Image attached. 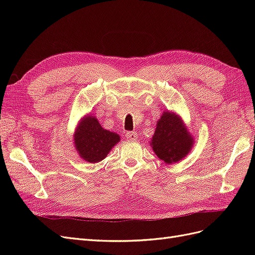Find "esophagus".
I'll use <instances>...</instances> for the list:
<instances>
[{
	"instance_id": "esophagus-1",
	"label": "esophagus",
	"mask_w": 255,
	"mask_h": 255,
	"mask_svg": "<svg viewBox=\"0 0 255 255\" xmlns=\"http://www.w3.org/2000/svg\"><path fill=\"white\" fill-rule=\"evenodd\" d=\"M126 137H127V139L129 141H135V140H137L138 135L135 132H127Z\"/></svg>"
}]
</instances>
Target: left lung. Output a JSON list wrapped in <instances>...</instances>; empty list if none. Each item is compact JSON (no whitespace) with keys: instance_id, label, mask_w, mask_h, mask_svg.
Returning <instances> with one entry per match:
<instances>
[{"instance_id":"obj_1","label":"left lung","mask_w":255,"mask_h":255,"mask_svg":"<svg viewBox=\"0 0 255 255\" xmlns=\"http://www.w3.org/2000/svg\"><path fill=\"white\" fill-rule=\"evenodd\" d=\"M194 144V137L181 116L172 111L164 112L150 141L155 155L170 165L186 157Z\"/></svg>"}]
</instances>
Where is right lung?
Segmentation results:
<instances>
[{
    "label": "right lung",
    "mask_w": 255,
    "mask_h": 255,
    "mask_svg": "<svg viewBox=\"0 0 255 255\" xmlns=\"http://www.w3.org/2000/svg\"><path fill=\"white\" fill-rule=\"evenodd\" d=\"M119 141V134L102 128L90 114L81 118L73 134L74 149L82 159L92 164L103 160Z\"/></svg>",
    "instance_id": "right-lung-1"
}]
</instances>
